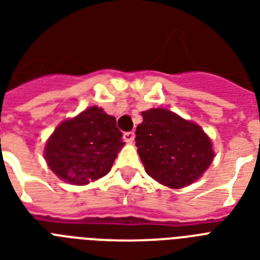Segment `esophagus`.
Returning <instances> with one entry per match:
<instances>
[{"label":"esophagus","instance_id":"34e87169","mask_svg":"<svg viewBox=\"0 0 260 260\" xmlns=\"http://www.w3.org/2000/svg\"><path fill=\"white\" fill-rule=\"evenodd\" d=\"M123 137H124V140H125L126 143H132V141L135 140V134H134V132H125Z\"/></svg>","mask_w":260,"mask_h":260}]
</instances>
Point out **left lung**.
Segmentation results:
<instances>
[{
    "instance_id": "obj_1",
    "label": "left lung",
    "mask_w": 260,
    "mask_h": 260,
    "mask_svg": "<svg viewBox=\"0 0 260 260\" xmlns=\"http://www.w3.org/2000/svg\"><path fill=\"white\" fill-rule=\"evenodd\" d=\"M141 116L135 140L145 172L174 189L198 180L215 157L208 135L168 109L152 108Z\"/></svg>"
}]
</instances>
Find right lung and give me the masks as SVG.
Segmentation results:
<instances>
[{
    "label": "right lung",
    "instance_id": "add662e5",
    "mask_svg": "<svg viewBox=\"0 0 260 260\" xmlns=\"http://www.w3.org/2000/svg\"><path fill=\"white\" fill-rule=\"evenodd\" d=\"M116 119L90 107L57 125L46 141L45 160L61 180L85 185L103 178L125 144Z\"/></svg>",
    "mask_w": 260,
    "mask_h": 260
}]
</instances>
